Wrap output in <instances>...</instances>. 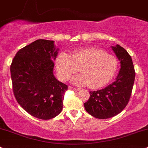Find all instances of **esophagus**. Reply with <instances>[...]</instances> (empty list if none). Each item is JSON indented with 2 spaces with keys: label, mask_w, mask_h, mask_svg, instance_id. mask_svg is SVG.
I'll return each mask as SVG.
<instances>
[{
  "label": "esophagus",
  "mask_w": 148,
  "mask_h": 148,
  "mask_svg": "<svg viewBox=\"0 0 148 148\" xmlns=\"http://www.w3.org/2000/svg\"><path fill=\"white\" fill-rule=\"evenodd\" d=\"M69 89L73 90H74V91H78L79 90H80V89H78V88H73V87H71V86L69 87Z\"/></svg>",
  "instance_id": "esophagus-1"
}]
</instances>
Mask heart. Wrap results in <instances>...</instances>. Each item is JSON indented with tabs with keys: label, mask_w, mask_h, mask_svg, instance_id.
<instances>
[{
	"label": "heart",
	"mask_w": 148,
	"mask_h": 148,
	"mask_svg": "<svg viewBox=\"0 0 148 148\" xmlns=\"http://www.w3.org/2000/svg\"><path fill=\"white\" fill-rule=\"evenodd\" d=\"M58 76L67 81L73 75V83L78 85H88L92 89L101 88L109 83L118 68V60L113 55L96 47L80 48L71 56L61 53L56 60Z\"/></svg>",
	"instance_id": "obj_1"
}]
</instances>
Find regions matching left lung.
Returning <instances> with one entry per match:
<instances>
[{"label": "left lung", "mask_w": 148, "mask_h": 148, "mask_svg": "<svg viewBox=\"0 0 148 148\" xmlns=\"http://www.w3.org/2000/svg\"><path fill=\"white\" fill-rule=\"evenodd\" d=\"M120 61V72L115 81L106 88L90 91L84 103L85 110L98 119H107L119 114L128 103L135 82V72L131 56L119 45L112 46Z\"/></svg>", "instance_id": "1"}]
</instances>
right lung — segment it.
Returning a JSON list of instances; mask_svg holds the SVG:
<instances>
[{
    "instance_id": "1",
    "label": "right lung",
    "mask_w": 148,
    "mask_h": 148,
    "mask_svg": "<svg viewBox=\"0 0 148 148\" xmlns=\"http://www.w3.org/2000/svg\"><path fill=\"white\" fill-rule=\"evenodd\" d=\"M58 49L54 41L39 39L18 51L10 65L13 91L30 115L49 120L60 114L68 85L53 75Z\"/></svg>"
}]
</instances>
